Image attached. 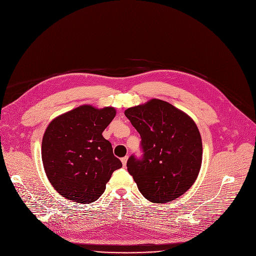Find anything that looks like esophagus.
<instances>
[{
	"label": "esophagus",
	"mask_w": 256,
	"mask_h": 256,
	"mask_svg": "<svg viewBox=\"0 0 256 256\" xmlns=\"http://www.w3.org/2000/svg\"><path fill=\"white\" fill-rule=\"evenodd\" d=\"M127 160H128V156H125V158H123L121 160V162H122V164H123V166H126Z\"/></svg>",
	"instance_id": "1"
}]
</instances>
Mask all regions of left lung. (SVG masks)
<instances>
[{
	"instance_id": "8db88e82",
	"label": "left lung",
	"mask_w": 256,
	"mask_h": 256,
	"mask_svg": "<svg viewBox=\"0 0 256 256\" xmlns=\"http://www.w3.org/2000/svg\"><path fill=\"white\" fill-rule=\"evenodd\" d=\"M125 116L141 137L142 158L131 156L127 162L140 192L158 204L184 194L202 164V138L194 120L158 98L127 109Z\"/></svg>"
}]
</instances>
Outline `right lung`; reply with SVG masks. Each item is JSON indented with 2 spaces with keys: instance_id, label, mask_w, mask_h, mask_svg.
Wrapping results in <instances>:
<instances>
[{
  "instance_id": "obj_1",
  "label": "right lung",
  "mask_w": 256,
  "mask_h": 256,
  "mask_svg": "<svg viewBox=\"0 0 256 256\" xmlns=\"http://www.w3.org/2000/svg\"><path fill=\"white\" fill-rule=\"evenodd\" d=\"M115 116L113 107L82 105L47 126L41 145L44 170L66 198L82 204L96 200L112 174L122 168L112 144L102 135Z\"/></svg>"
}]
</instances>
